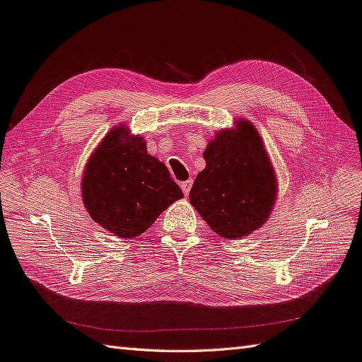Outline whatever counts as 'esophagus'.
<instances>
[{"label": "esophagus", "instance_id": "obj_1", "mask_svg": "<svg viewBox=\"0 0 362 362\" xmlns=\"http://www.w3.org/2000/svg\"><path fill=\"white\" fill-rule=\"evenodd\" d=\"M192 184H193V180H192V178L187 180V181H182V182H181V189H182V192H184V195H189V192H190V189H192Z\"/></svg>", "mask_w": 362, "mask_h": 362}]
</instances>
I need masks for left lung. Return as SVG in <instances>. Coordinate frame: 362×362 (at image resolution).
Returning a JSON list of instances; mask_svg holds the SVG:
<instances>
[{"label": "left lung", "mask_w": 362, "mask_h": 362, "mask_svg": "<svg viewBox=\"0 0 362 362\" xmlns=\"http://www.w3.org/2000/svg\"><path fill=\"white\" fill-rule=\"evenodd\" d=\"M206 169L190 189V204L219 236L243 238L269 218L276 178L261 136L250 122L215 135L202 153Z\"/></svg>", "instance_id": "left-lung-1"}]
</instances>
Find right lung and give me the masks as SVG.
I'll list each match as a JSON object with an SVG mask.
<instances>
[{"instance_id": "right-lung-1", "label": "right lung", "mask_w": 362, "mask_h": 362, "mask_svg": "<svg viewBox=\"0 0 362 362\" xmlns=\"http://www.w3.org/2000/svg\"><path fill=\"white\" fill-rule=\"evenodd\" d=\"M182 192L165 164L147 153L143 136L110 130L90 156L83 178L89 215L121 238L144 233Z\"/></svg>"}]
</instances>
